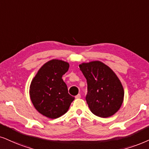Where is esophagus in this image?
I'll return each instance as SVG.
<instances>
[{"label":"esophagus","mask_w":149,"mask_h":149,"mask_svg":"<svg viewBox=\"0 0 149 149\" xmlns=\"http://www.w3.org/2000/svg\"><path fill=\"white\" fill-rule=\"evenodd\" d=\"M80 97H81V95H80V93H78V95H77L76 96V99H79V98H80Z\"/></svg>","instance_id":"esophagus-1"}]
</instances>
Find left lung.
Instances as JSON below:
<instances>
[{"label": "left lung", "instance_id": "left-lung-1", "mask_svg": "<svg viewBox=\"0 0 149 149\" xmlns=\"http://www.w3.org/2000/svg\"><path fill=\"white\" fill-rule=\"evenodd\" d=\"M86 79V103L91 111L100 118L114 115L124 100L123 86L110 67L100 61L83 63L79 65Z\"/></svg>", "mask_w": 149, "mask_h": 149}]
</instances>
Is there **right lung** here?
I'll return each mask as SVG.
<instances>
[{
  "label": "right lung",
  "instance_id": "obj_1",
  "mask_svg": "<svg viewBox=\"0 0 149 149\" xmlns=\"http://www.w3.org/2000/svg\"><path fill=\"white\" fill-rule=\"evenodd\" d=\"M69 67L67 62L51 60L40 67L31 81L30 98L35 109L47 118L56 119L62 116L74 100L62 79Z\"/></svg>",
  "mask_w": 149,
  "mask_h": 149
}]
</instances>
